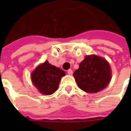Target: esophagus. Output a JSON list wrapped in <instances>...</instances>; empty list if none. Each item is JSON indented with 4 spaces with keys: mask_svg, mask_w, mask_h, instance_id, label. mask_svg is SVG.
Listing matches in <instances>:
<instances>
[{
    "mask_svg": "<svg viewBox=\"0 0 131 131\" xmlns=\"http://www.w3.org/2000/svg\"><path fill=\"white\" fill-rule=\"evenodd\" d=\"M67 73L69 75H71V74L73 73V71H72V69H69L67 71Z\"/></svg>",
    "mask_w": 131,
    "mask_h": 131,
    "instance_id": "1",
    "label": "esophagus"
}]
</instances>
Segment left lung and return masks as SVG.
I'll list each match as a JSON object with an SVG mask.
<instances>
[{
    "label": "left lung",
    "mask_w": 131,
    "mask_h": 131,
    "mask_svg": "<svg viewBox=\"0 0 131 131\" xmlns=\"http://www.w3.org/2000/svg\"><path fill=\"white\" fill-rule=\"evenodd\" d=\"M73 76L80 89L96 93L103 90L112 79L110 64L105 58L96 55L86 56L80 62Z\"/></svg>",
    "instance_id": "8db88e82"
}]
</instances>
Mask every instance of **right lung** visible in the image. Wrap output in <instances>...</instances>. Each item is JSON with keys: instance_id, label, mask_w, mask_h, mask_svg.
Masks as SVG:
<instances>
[{"instance_id": "add662e5", "label": "right lung", "mask_w": 131, "mask_h": 131, "mask_svg": "<svg viewBox=\"0 0 131 131\" xmlns=\"http://www.w3.org/2000/svg\"><path fill=\"white\" fill-rule=\"evenodd\" d=\"M66 75L65 72L48 61L36 67L31 73V80L40 93L50 95L58 90L61 78Z\"/></svg>"}]
</instances>
